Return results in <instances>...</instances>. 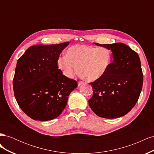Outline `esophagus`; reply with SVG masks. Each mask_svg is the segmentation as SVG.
Instances as JSON below:
<instances>
[{"label":"esophagus","instance_id":"obj_1","mask_svg":"<svg viewBox=\"0 0 154 154\" xmlns=\"http://www.w3.org/2000/svg\"><path fill=\"white\" fill-rule=\"evenodd\" d=\"M84 83H85L84 82H83V81H79V82H78V85L80 86V85H82V84H84Z\"/></svg>","mask_w":154,"mask_h":154}]
</instances>
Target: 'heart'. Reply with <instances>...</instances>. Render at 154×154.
<instances>
[{
  "instance_id": "heart-1",
  "label": "heart",
  "mask_w": 154,
  "mask_h": 154,
  "mask_svg": "<svg viewBox=\"0 0 154 154\" xmlns=\"http://www.w3.org/2000/svg\"><path fill=\"white\" fill-rule=\"evenodd\" d=\"M112 63L110 51L104 47L78 45L69 48L66 56L57 60L59 69L64 76L72 78L77 71L88 81L103 77Z\"/></svg>"
}]
</instances>
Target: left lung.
Here are the masks:
<instances>
[{
  "label": "left lung",
  "mask_w": 154,
  "mask_h": 154,
  "mask_svg": "<svg viewBox=\"0 0 154 154\" xmlns=\"http://www.w3.org/2000/svg\"><path fill=\"white\" fill-rule=\"evenodd\" d=\"M94 44L111 50L114 60L103 77L89 83L93 94L88 104L101 118L122 117L132 110L140 96L143 83L140 59L125 44Z\"/></svg>",
  "instance_id": "1"
}]
</instances>
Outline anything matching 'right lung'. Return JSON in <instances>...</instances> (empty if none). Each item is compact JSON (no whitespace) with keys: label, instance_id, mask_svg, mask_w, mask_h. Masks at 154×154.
<instances>
[{"label":"right lung","instance_id":"add662e5","mask_svg":"<svg viewBox=\"0 0 154 154\" xmlns=\"http://www.w3.org/2000/svg\"><path fill=\"white\" fill-rule=\"evenodd\" d=\"M69 44L32 45L18 60L14 95L22 110L32 119L43 122L58 117L78 86L77 81L64 76L57 65Z\"/></svg>","mask_w":154,"mask_h":154}]
</instances>
